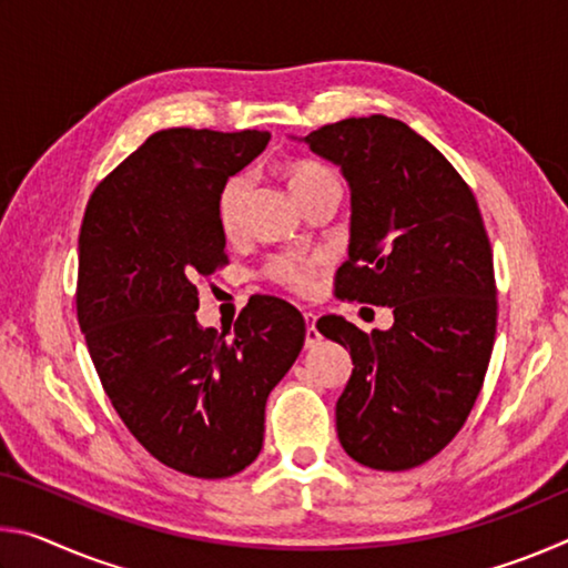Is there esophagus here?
<instances>
[{
  "label": "esophagus",
  "instance_id": "obj_1",
  "mask_svg": "<svg viewBox=\"0 0 568 568\" xmlns=\"http://www.w3.org/2000/svg\"><path fill=\"white\" fill-rule=\"evenodd\" d=\"M303 318H305V323H307V328H305V345H307V348H311V345H315V343L321 341V333H318V328H315V313L305 311Z\"/></svg>",
  "mask_w": 568,
  "mask_h": 568
}]
</instances>
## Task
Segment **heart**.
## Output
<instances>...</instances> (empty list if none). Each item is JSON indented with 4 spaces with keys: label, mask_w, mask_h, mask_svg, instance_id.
Wrapping results in <instances>:
<instances>
[{
    "label": "heart",
    "mask_w": 568,
    "mask_h": 568,
    "mask_svg": "<svg viewBox=\"0 0 568 568\" xmlns=\"http://www.w3.org/2000/svg\"><path fill=\"white\" fill-rule=\"evenodd\" d=\"M285 178L287 185H291L293 195L297 203H305L313 192H318L328 185H338V178L335 172L323 165L318 160H293L285 165ZM247 190V180L243 175L230 178L223 190H220L217 197V217L220 225L227 235H233L240 223V213H243V197ZM321 271V261L313 255H303V253H281L271 257L265 263L263 275L267 281H273L277 285H283L285 291L293 293H311V287L315 283V275Z\"/></svg>",
    "instance_id": "obj_1"
}]
</instances>
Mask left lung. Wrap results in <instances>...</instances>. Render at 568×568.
I'll return each instance as SVG.
<instances>
[{
  "label": "left lung",
  "mask_w": 568,
  "mask_h": 568,
  "mask_svg": "<svg viewBox=\"0 0 568 568\" xmlns=\"http://www.w3.org/2000/svg\"><path fill=\"white\" fill-rule=\"evenodd\" d=\"M351 185L348 261L335 295L393 307L371 335L323 315L318 331L353 358L335 403L341 446L376 470H406L464 428L496 341V277L474 192L406 122L371 114L305 138Z\"/></svg>",
  "instance_id": "1"
}]
</instances>
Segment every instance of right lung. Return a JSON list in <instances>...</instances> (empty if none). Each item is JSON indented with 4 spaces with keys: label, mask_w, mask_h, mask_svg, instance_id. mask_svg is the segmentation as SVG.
<instances>
[{
    "label": "right lung",
    "mask_w": 568,
    "mask_h": 568,
    "mask_svg": "<svg viewBox=\"0 0 568 568\" xmlns=\"http://www.w3.org/2000/svg\"><path fill=\"white\" fill-rule=\"evenodd\" d=\"M261 130L172 128L94 187L80 227L77 321L114 410L160 464L225 478L263 448L265 400L305 341L291 303L255 295L235 335L200 328L197 281L227 265L220 190Z\"/></svg>",
    "instance_id": "obj_1"
}]
</instances>
